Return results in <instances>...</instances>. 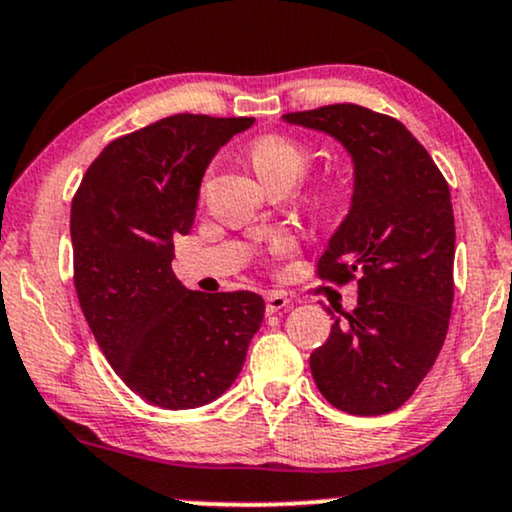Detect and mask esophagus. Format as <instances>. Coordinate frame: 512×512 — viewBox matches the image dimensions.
<instances>
[{
	"mask_svg": "<svg viewBox=\"0 0 512 512\" xmlns=\"http://www.w3.org/2000/svg\"><path fill=\"white\" fill-rule=\"evenodd\" d=\"M264 300H267V312H279V310H283V307L291 305L288 295L281 293V291L267 293V298H264Z\"/></svg>",
	"mask_w": 512,
	"mask_h": 512,
	"instance_id": "obj_1",
	"label": "esophagus"
}]
</instances>
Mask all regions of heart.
<instances>
[{
	"label": "heart",
	"instance_id": "heart-1",
	"mask_svg": "<svg viewBox=\"0 0 512 512\" xmlns=\"http://www.w3.org/2000/svg\"><path fill=\"white\" fill-rule=\"evenodd\" d=\"M248 159L255 169V174L264 183L272 181H288L295 183L305 174L307 164H310V152L298 140L286 138V135H262L250 145ZM291 248L286 238H279L274 243L276 252H286Z\"/></svg>",
	"mask_w": 512,
	"mask_h": 512
}]
</instances>
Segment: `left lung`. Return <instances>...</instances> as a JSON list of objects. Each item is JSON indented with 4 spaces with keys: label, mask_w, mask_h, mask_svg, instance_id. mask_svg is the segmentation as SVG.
I'll use <instances>...</instances> for the list:
<instances>
[{
    "label": "left lung",
    "mask_w": 512,
    "mask_h": 512,
    "mask_svg": "<svg viewBox=\"0 0 512 512\" xmlns=\"http://www.w3.org/2000/svg\"><path fill=\"white\" fill-rule=\"evenodd\" d=\"M291 126L334 138L353 164L348 214L331 233L319 276L357 279V305L341 310L310 355L322 396L348 415L398 410L434 367L453 305L451 190L403 123L357 104L283 114Z\"/></svg>",
    "instance_id": "left-lung-1"
}]
</instances>
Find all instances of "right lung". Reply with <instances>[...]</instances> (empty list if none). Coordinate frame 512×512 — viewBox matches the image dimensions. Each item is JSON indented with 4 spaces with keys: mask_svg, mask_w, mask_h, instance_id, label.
Segmentation results:
<instances>
[{
    "mask_svg": "<svg viewBox=\"0 0 512 512\" xmlns=\"http://www.w3.org/2000/svg\"><path fill=\"white\" fill-rule=\"evenodd\" d=\"M252 123L166 116L112 140L73 197L80 310L123 384L157 408L190 410L224 396L262 326V295L190 291L171 269L209 162Z\"/></svg>",
    "mask_w": 512,
    "mask_h": 512,
    "instance_id": "add662e5",
    "label": "right lung"
}]
</instances>
